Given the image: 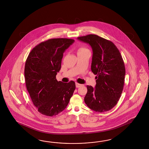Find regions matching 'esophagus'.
Listing matches in <instances>:
<instances>
[{
    "instance_id": "34e87169",
    "label": "esophagus",
    "mask_w": 149,
    "mask_h": 149,
    "mask_svg": "<svg viewBox=\"0 0 149 149\" xmlns=\"http://www.w3.org/2000/svg\"><path fill=\"white\" fill-rule=\"evenodd\" d=\"M81 86H82V85H81V84H80L79 83L76 82V86L77 88H79L80 87H81Z\"/></svg>"
}]
</instances>
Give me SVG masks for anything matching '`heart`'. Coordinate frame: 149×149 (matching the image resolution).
I'll use <instances>...</instances> for the list:
<instances>
[{"mask_svg":"<svg viewBox=\"0 0 149 149\" xmlns=\"http://www.w3.org/2000/svg\"><path fill=\"white\" fill-rule=\"evenodd\" d=\"M87 51H89L88 48H87L85 47H84V46H81V47L79 48V49L78 50V54L84 53H85Z\"/></svg>","mask_w":149,"mask_h":149,"instance_id":"b5f03b06","label":"heart"}]
</instances>
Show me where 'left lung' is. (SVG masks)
<instances>
[{
	"instance_id": "8db88e82",
	"label": "left lung",
	"mask_w": 149,
	"mask_h": 149,
	"mask_svg": "<svg viewBox=\"0 0 149 149\" xmlns=\"http://www.w3.org/2000/svg\"><path fill=\"white\" fill-rule=\"evenodd\" d=\"M77 39L90 45L93 50L91 70L95 75V88L87 86L84 101L91 110L109 111L117 104L124 88L125 67L120 53L111 41L95 35Z\"/></svg>"
}]
</instances>
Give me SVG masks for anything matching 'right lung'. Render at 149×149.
I'll use <instances>...</instances> for the list:
<instances>
[{
	"label": "right lung",
	"mask_w": 149,
	"mask_h": 149,
	"mask_svg": "<svg viewBox=\"0 0 149 149\" xmlns=\"http://www.w3.org/2000/svg\"><path fill=\"white\" fill-rule=\"evenodd\" d=\"M74 40L53 38L43 41L29 54L24 68L26 87L39 112L53 117L66 108L76 88L73 81L64 83L56 79L64 52Z\"/></svg>",
	"instance_id": "obj_1"
}]
</instances>
